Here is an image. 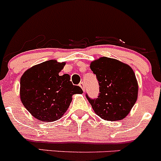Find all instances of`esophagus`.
<instances>
[{"label": "esophagus", "instance_id": "esophagus-1", "mask_svg": "<svg viewBox=\"0 0 161 161\" xmlns=\"http://www.w3.org/2000/svg\"><path fill=\"white\" fill-rule=\"evenodd\" d=\"M79 86L80 88H81L82 89V90L84 91V92H85V84L83 83V82H80V83L79 84Z\"/></svg>", "mask_w": 161, "mask_h": 161}]
</instances>
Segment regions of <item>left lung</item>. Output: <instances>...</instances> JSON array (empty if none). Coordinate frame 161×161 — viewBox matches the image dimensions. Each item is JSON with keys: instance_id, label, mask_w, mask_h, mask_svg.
Returning <instances> with one entry per match:
<instances>
[{"instance_id": "left-lung-1", "label": "left lung", "mask_w": 161, "mask_h": 161, "mask_svg": "<svg viewBox=\"0 0 161 161\" xmlns=\"http://www.w3.org/2000/svg\"><path fill=\"white\" fill-rule=\"evenodd\" d=\"M100 86L97 99L86 95L95 113L104 120L119 121L126 118L136 102L139 92L133 69L118 59L100 57L90 64Z\"/></svg>"}]
</instances>
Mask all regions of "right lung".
I'll use <instances>...</instances> for the list:
<instances>
[{
    "instance_id": "obj_1",
    "label": "right lung",
    "mask_w": 161,
    "mask_h": 161,
    "mask_svg": "<svg viewBox=\"0 0 161 161\" xmlns=\"http://www.w3.org/2000/svg\"><path fill=\"white\" fill-rule=\"evenodd\" d=\"M65 63L51 59L27 69L20 80V98L33 117L42 122H54L67 111L72 95L82 93L72 85L70 76L59 73Z\"/></svg>"
}]
</instances>
